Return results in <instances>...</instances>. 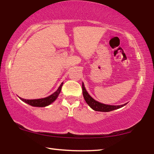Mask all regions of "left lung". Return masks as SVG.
<instances>
[{
	"mask_svg": "<svg viewBox=\"0 0 154 154\" xmlns=\"http://www.w3.org/2000/svg\"><path fill=\"white\" fill-rule=\"evenodd\" d=\"M82 94L86 103L90 106L95 111H100V112H110V111L116 110V109L120 108L126 105V103L121 106H110V105H106L101 103H99L97 101H95L91 96L89 94L88 92L86 91V89L85 88V85L82 82Z\"/></svg>",
	"mask_w": 154,
	"mask_h": 154,
	"instance_id": "1",
	"label": "left lung"
}]
</instances>
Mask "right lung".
I'll list each match as a JSON object with an SVG mask.
<instances>
[{"label": "right lung", "instance_id": "obj_1", "mask_svg": "<svg viewBox=\"0 0 154 154\" xmlns=\"http://www.w3.org/2000/svg\"><path fill=\"white\" fill-rule=\"evenodd\" d=\"M63 85V82H62L60 85L57 89L56 92H55L52 94L50 95L49 97L44 98V99H22V98H20L22 101L26 102V103H28L29 105L32 106H35V107H45L47 106L48 105H50L51 103H53V101H55V99H57V97H58L59 94L60 93L61 89H62V86Z\"/></svg>", "mask_w": 154, "mask_h": 154}]
</instances>
